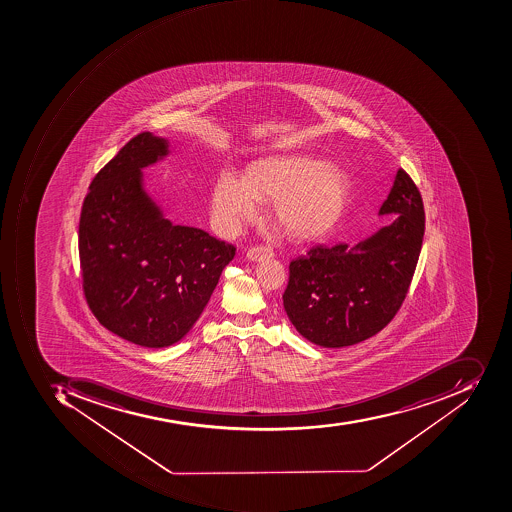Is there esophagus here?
Listing matches in <instances>:
<instances>
[{
	"label": "esophagus",
	"mask_w": 512,
	"mask_h": 512,
	"mask_svg": "<svg viewBox=\"0 0 512 512\" xmlns=\"http://www.w3.org/2000/svg\"><path fill=\"white\" fill-rule=\"evenodd\" d=\"M274 257L271 247L268 246H254L247 251L246 258L249 261H261L266 258Z\"/></svg>",
	"instance_id": "34e87169"
}]
</instances>
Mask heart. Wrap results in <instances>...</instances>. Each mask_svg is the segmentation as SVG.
<instances>
[{"label":"heart","mask_w":512,"mask_h":512,"mask_svg":"<svg viewBox=\"0 0 512 512\" xmlns=\"http://www.w3.org/2000/svg\"><path fill=\"white\" fill-rule=\"evenodd\" d=\"M349 194L339 166L311 156H269L255 160L246 176L224 170L212 193V216L224 233L255 218L258 198L272 199V215L293 237L310 238L330 229Z\"/></svg>","instance_id":"1"}]
</instances>
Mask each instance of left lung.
<instances>
[{
  "label": "left lung",
  "instance_id": "left-lung-1",
  "mask_svg": "<svg viewBox=\"0 0 512 512\" xmlns=\"http://www.w3.org/2000/svg\"><path fill=\"white\" fill-rule=\"evenodd\" d=\"M391 223L360 243L314 246L289 263L283 308L316 346L341 349L377 335L399 311L422 249L425 212L419 190L397 171L378 216Z\"/></svg>",
  "mask_w": 512,
  "mask_h": 512
}]
</instances>
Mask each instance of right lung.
I'll return each mask as SVG.
<instances>
[{"label":"right lung","instance_id":"1","mask_svg":"<svg viewBox=\"0 0 512 512\" xmlns=\"http://www.w3.org/2000/svg\"><path fill=\"white\" fill-rule=\"evenodd\" d=\"M151 132L132 138L96 174L82 205L85 299L107 330L137 346H173L196 324L235 247L166 218L143 170L171 156Z\"/></svg>","mask_w":512,"mask_h":512}]
</instances>
